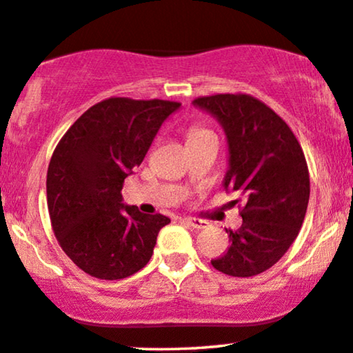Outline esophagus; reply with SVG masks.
Segmentation results:
<instances>
[{
  "label": "esophagus",
  "instance_id": "34e87169",
  "mask_svg": "<svg viewBox=\"0 0 353 353\" xmlns=\"http://www.w3.org/2000/svg\"><path fill=\"white\" fill-rule=\"evenodd\" d=\"M182 222L185 225H189V227H194V228H205L207 227V222H203L201 219H192V217H184L181 219Z\"/></svg>",
  "mask_w": 353,
  "mask_h": 353
}]
</instances>
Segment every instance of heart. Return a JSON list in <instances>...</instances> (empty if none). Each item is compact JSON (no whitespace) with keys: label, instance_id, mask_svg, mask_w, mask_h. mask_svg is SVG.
Here are the masks:
<instances>
[{"label":"heart","instance_id":"obj_1","mask_svg":"<svg viewBox=\"0 0 353 353\" xmlns=\"http://www.w3.org/2000/svg\"><path fill=\"white\" fill-rule=\"evenodd\" d=\"M205 138H217L215 133L209 128H205V126H199V125H194L189 128V143H194V141H201V139H205Z\"/></svg>","mask_w":353,"mask_h":353}]
</instances>
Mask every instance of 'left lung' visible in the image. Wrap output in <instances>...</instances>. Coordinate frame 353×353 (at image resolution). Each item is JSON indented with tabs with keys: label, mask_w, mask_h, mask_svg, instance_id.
<instances>
[{
	"label": "left lung",
	"mask_w": 353,
	"mask_h": 353,
	"mask_svg": "<svg viewBox=\"0 0 353 353\" xmlns=\"http://www.w3.org/2000/svg\"><path fill=\"white\" fill-rule=\"evenodd\" d=\"M194 105L214 114L228 141L225 189L243 202L239 230L228 228L230 248L212 266L228 276L250 278L270 270L290 250L307 210L309 169L288 123L248 93L199 97Z\"/></svg>",
	"instance_id": "1"
}]
</instances>
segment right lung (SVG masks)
Returning a JSON list of instances; mask_svg holds the SVG:
<instances>
[{
    "label": "right lung",
    "instance_id": "right-lung-1",
    "mask_svg": "<svg viewBox=\"0 0 353 353\" xmlns=\"http://www.w3.org/2000/svg\"><path fill=\"white\" fill-rule=\"evenodd\" d=\"M179 101L112 97L67 130L48 169V209L61 248L99 279H123L148 265L169 220L125 205L123 182L143 163Z\"/></svg>",
    "mask_w": 353,
    "mask_h": 353
}]
</instances>
